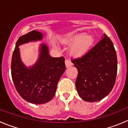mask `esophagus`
Here are the masks:
<instances>
[{"mask_svg": "<svg viewBox=\"0 0 128 128\" xmlns=\"http://www.w3.org/2000/svg\"><path fill=\"white\" fill-rule=\"evenodd\" d=\"M65 66H66V68L69 67V66H72V62H71L70 61L68 60H65Z\"/></svg>", "mask_w": 128, "mask_h": 128, "instance_id": "esophagus-1", "label": "esophagus"}]
</instances>
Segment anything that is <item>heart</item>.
Here are the masks:
<instances>
[{
	"mask_svg": "<svg viewBox=\"0 0 128 128\" xmlns=\"http://www.w3.org/2000/svg\"><path fill=\"white\" fill-rule=\"evenodd\" d=\"M62 43L65 46H72L70 53L76 58L84 56L93 44V37L90 34L78 32L66 36L62 40Z\"/></svg>",
	"mask_w": 128,
	"mask_h": 128,
	"instance_id": "1",
	"label": "heart"
}]
</instances>
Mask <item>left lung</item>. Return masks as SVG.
I'll use <instances>...</instances> for the list:
<instances>
[{"label": "left lung", "instance_id": "left-lung-1", "mask_svg": "<svg viewBox=\"0 0 128 128\" xmlns=\"http://www.w3.org/2000/svg\"><path fill=\"white\" fill-rule=\"evenodd\" d=\"M72 63L78 71L76 87L82 100L96 102L109 94L116 80L117 59L114 44L107 35L104 34L94 47Z\"/></svg>", "mask_w": 128, "mask_h": 128}]
</instances>
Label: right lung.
Segmentation results:
<instances>
[{"instance_id":"obj_1","label":"right lung","mask_w":128,"mask_h":128,"mask_svg":"<svg viewBox=\"0 0 128 128\" xmlns=\"http://www.w3.org/2000/svg\"><path fill=\"white\" fill-rule=\"evenodd\" d=\"M43 38V34L37 30L20 36L11 60V76L16 90L24 100L36 104L47 103L54 98L58 82L66 70L65 58L51 57L46 44L40 45L39 55L34 64L27 66L23 63L19 46L41 41Z\"/></svg>"}]
</instances>
